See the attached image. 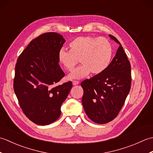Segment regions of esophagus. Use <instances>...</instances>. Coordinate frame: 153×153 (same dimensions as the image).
Wrapping results in <instances>:
<instances>
[{"mask_svg":"<svg viewBox=\"0 0 153 153\" xmlns=\"http://www.w3.org/2000/svg\"><path fill=\"white\" fill-rule=\"evenodd\" d=\"M72 83H73L74 85H77V84L79 83V82H78V81H73Z\"/></svg>","mask_w":153,"mask_h":153,"instance_id":"1","label":"esophagus"}]
</instances>
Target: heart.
<instances>
[{
  "label": "heart",
  "instance_id": "1",
  "mask_svg": "<svg viewBox=\"0 0 153 153\" xmlns=\"http://www.w3.org/2000/svg\"><path fill=\"white\" fill-rule=\"evenodd\" d=\"M70 51L62 48L58 52V62L65 69L71 70L78 60L82 64L74 70L68 78L82 79L91 72L100 74L105 71L111 62L113 48L105 37L92 36L78 37L71 41Z\"/></svg>",
  "mask_w": 153,
  "mask_h": 153
}]
</instances>
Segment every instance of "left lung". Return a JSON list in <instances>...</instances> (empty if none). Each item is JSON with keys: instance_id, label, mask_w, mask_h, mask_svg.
Segmentation results:
<instances>
[{"instance_id": "obj_1", "label": "left lung", "mask_w": 153, "mask_h": 153, "mask_svg": "<svg viewBox=\"0 0 153 153\" xmlns=\"http://www.w3.org/2000/svg\"><path fill=\"white\" fill-rule=\"evenodd\" d=\"M111 39L120 45L116 56L102 73L83 81L82 104L86 114L97 123H106L114 119L121 110L130 91L131 65L122 45L109 35Z\"/></svg>"}]
</instances>
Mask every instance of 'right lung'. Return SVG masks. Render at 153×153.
Instances as JSON below:
<instances>
[{"label":"right lung","mask_w":153,"mask_h":153,"mask_svg":"<svg viewBox=\"0 0 153 153\" xmlns=\"http://www.w3.org/2000/svg\"><path fill=\"white\" fill-rule=\"evenodd\" d=\"M65 41L54 32L42 34L30 42L16 64L15 94L25 115L37 125L58 119L62 104L72 87L71 82L58 83L65 76L58 58Z\"/></svg>","instance_id":"1"}]
</instances>
